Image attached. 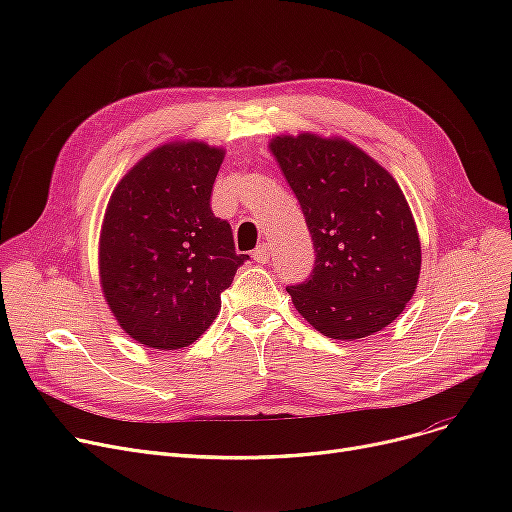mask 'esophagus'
Returning a JSON list of instances; mask_svg holds the SVG:
<instances>
[{"label":"esophagus","mask_w":512,"mask_h":512,"mask_svg":"<svg viewBox=\"0 0 512 512\" xmlns=\"http://www.w3.org/2000/svg\"><path fill=\"white\" fill-rule=\"evenodd\" d=\"M253 259L257 261V263H267L270 261V245H259L257 249H255V253H253Z\"/></svg>","instance_id":"34e87169"}]
</instances>
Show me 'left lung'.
Wrapping results in <instances>:
<instances>
[{
  "label": "left lung",
  "mask_w": 512,
  "mask_h": 512,
  "mask_svg": "<svg viewBox=\"0 0 512 512\" xmlns=\"http://www.w3.org/2000/svg\"><path fill=\"white\" fill-rule=\"evenodd\" d=\"M270 151L315 249L311 278L286 288L294 309L334 340L384 330L413 299L421 272L419 232L398 182L340 137L280 134Z\"/></svg>",
  "instance_id": "1"
}]
</instances>
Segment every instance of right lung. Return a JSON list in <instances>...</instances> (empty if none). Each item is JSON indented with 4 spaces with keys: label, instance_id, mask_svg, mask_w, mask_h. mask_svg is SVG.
I'll return each instance as SVG.
<instances>
[{
    "label": "right lung",
    "instance_id": "add662e5",
    "mask_svg": "<svg viewBox=\"0 0 512 512\" xmlns=\"http://www.w3.org/2000/svg\"><path fill=\"white\" fill-rule=\"evenodd\" d=\"M226 151L172 141L141 157L114 188L99 234V280L120 328L147 348L199 340L249 255L209 199Z\"/></svg>",
    "mask_w": 512,
    "mask_h": 512
}]
</instances>
